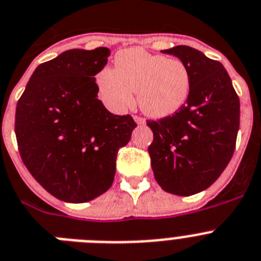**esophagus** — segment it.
I'll return each mask as SVG.
<instances>
[{
	"label": "esophagus",
	"mask_w": 261,
	"mask_h": 261,
	"mask_svg": "<svg viewBox=\"0 0 261 261\" xmlns=\"http://www.w3.org/2000/svg\"><path fill=\"white\" fill-rule=\"evenodd\" d=\"M133 119H135V121L137 122L139 125H144V124H145V119H142V117H140V116H135Z\"/></svg>",
	"instance_id": "esophagus-1"
}]
</instances>
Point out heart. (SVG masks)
Listing matches in <instances>:
<instances>
[{
	"mask_svg": "<svg viewBox=\"0 0 261 261\" xmlns=\"http://www.w3.org/2000/svg\"><path fill=\"white\" fill-rule=\"evenodd\" d=\"M101 100L115 112H124L135 101L152 117H166L186 104L191 92L188 66L177 58L150 54L144 48L119 51L115 70L103 68L96 75Z\"/></svg>",
	"mask_w": 261,
	"mask_h": 261,
	"instance_id": "obj_1",
	"label": "heart"
}]
</instances>
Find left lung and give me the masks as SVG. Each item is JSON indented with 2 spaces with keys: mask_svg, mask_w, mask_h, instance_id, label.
Masks as SVG:
<instances>
[{
  "mask_svg": "<svg viewBox=\"0 0 261 261\" xmlns=\"http://www.w3.org/2000/svg\"><path fill=\"white\" fill-rule=\"evenodd\" d=\"M189 68L191 92L174 115L146 120L153 132L149 145L157 184L175 195L197 194L223 173L235 150L240 101L223 64L189 46L162 50Z\"/></svg>",
  "mask_w": 261,
  "mask_h": 261,
  "instance_id": "left-lung-1",
  "label": "left lung"
}]
</instances>
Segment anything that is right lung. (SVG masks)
<instances>
[{
  "label": "right lung",
  "mask_w": 261,
  "mask_h": 261,
  "mask_svg": "<svg viewBox=\"0 0 261 261\" xmlns=\"http://www.w3.org/2000/svg\"><path fill=\"white\" fill-rule=\"evenodd\" d=\"M109 48H72L39 64L15 109V137L24 166L58 199L83 203L112 186L119 149L137 126L97 99L95 75Z\"/></svg>",
  "instance_id": "add662e5"
}]
</instances>
